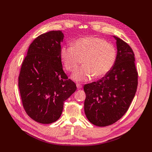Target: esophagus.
<instances>
[{
  "mask_svg": "<svg viewBox=\"0 0 152 152\" xmlns=\"http://www.w3.org/2000/svg\"><path fill=\"white\" fill-rule=\"evenodd\" d=\"M76 87H77V88L79 89H81L82 88V86L81 84H80V83H77Z\"/></svg>",
  "mask_w": 152,
  "mask_h": 152,
  "instance_id": "obj_1",
  "label": "esophagus"
}]
</instances>
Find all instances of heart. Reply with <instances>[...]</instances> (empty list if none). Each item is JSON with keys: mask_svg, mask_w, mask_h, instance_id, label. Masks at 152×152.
<instances>
[{"mask_svg": "<svg viewBox=\"0 0 152 152\" xmlns=\"http://www.w3.org/2000/svg\"><path fill=\"white\" fill-rule=\"evenodd\" d=\"M116 50L112 44L95 37L80 38L72 46H64L60 56L65 69L73 72L82 62L83 65L73 74L76 82L88 81L93 76L100 78L105 76L114 66Z\"/></svg>", "mask_w": 152, "mask_h": 152, "instance_id": "heart-1", "label": "heart"}]
</instances>
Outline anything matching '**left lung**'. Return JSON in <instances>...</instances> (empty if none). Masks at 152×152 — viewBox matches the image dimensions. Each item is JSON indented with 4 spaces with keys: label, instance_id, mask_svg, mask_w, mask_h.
<instances>
[{
    "label": "left lung",
    "instance_id": "1",
    "mask_svg": "<svg viewBox=\"0 0 152 152\" xmlns=\"http://www.w3.org/2000/svg\"><path fill=\"white\" fill-rule=\"evenodd\" d=\"M117 56L110 71L96 82L83 86L84 111L93 125L105 127L121 118L129 108L138 86L134 54L129 45L114 36Z\"/></svg>",
    "mask_w": 152,
    "mask_h": 152
}]
</instances>
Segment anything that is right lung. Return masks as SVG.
Returning a JSON list of instances; mask_svg holds the SVG:
<instances>
[{"label":"right lung","mask_w":152,"mask_h":152,"mask_svg":"<svg viewBox=\"0 0 152 152\" xmlns=\"http://www.w3.org/2000/svg\"><path fill=\"white\" fill-rule=\"evenodd\" d=\"M63 38L61 31L38 36L21 65L18 86L23 106L27 115L40 124L56 121L64 102L76 90L63 70L60 51Z\"/></svg>","instance_id":"right-lung-1"}]
</instances>
